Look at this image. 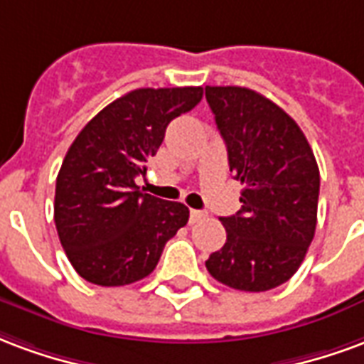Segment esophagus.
<instances>
[{"instance_id":"1","label":"esophagus","mask_w":364,"mask_h":364,"mask_svg":"<svg viewBox=\"0 0 364 364\" xmlns=\"http://www.w3.org/2000/svg\"><path fill=\"white\" fill-rule=\"evenodd\" d=\"M208 213L205 211H200V209H190V223H200L201 219H205Z\"/></svg>"}]
</instances>
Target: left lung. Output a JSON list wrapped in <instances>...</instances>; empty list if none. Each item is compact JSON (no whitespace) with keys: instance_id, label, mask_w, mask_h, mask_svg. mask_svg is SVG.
<instances>
[{"instance_id":"left-lung-1","label":"left lung","mask_w":364,"mask_h":364,"mask_svg":"<svg viewBox=\"0 0 364 364\" xmlns=\"http://www.w3.org/2000/svg\"><path fill=\"white\" fill-rule=\"evenodd\" d=\"M229 166L244 184L237 215L221 217L227 242L205 262L227 287L259 293L293 277L316 230L320 171L302 129L246 87H205Z\"/></svg>"}]
</instances>
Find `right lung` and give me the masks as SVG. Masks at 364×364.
Returning a JSON list of instances; mask_svg holds the SVG:
<instances>
[{
	"label": "right lung",
	"instance_id": "obj_1",
	"mask_svg": "<svg viewBox=\"0 0 364 364\" xmlns=\"http://www.w3.org/2000/svg\"><path fill=\"white\" fill-rule=\"evenodd\" d=\"M201 87L135 89L102 108L71 143L55 178L54 221L75 272L100 287L147 277L190 209L143 193L166 126L192 110Z\"/></svg>",
	"mask_w": 364,
	"mask_h": 364
}]
</instances>
